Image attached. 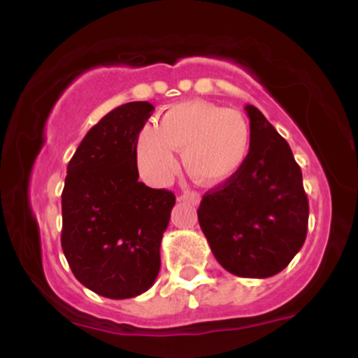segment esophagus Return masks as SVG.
I'll list each match as a JSON object with an SVG mask.
<instances>
[{"label":"esophagus","mask_w":358,"mask_h":358,"mask_svg":"<svg viewBox=\"0 0 358 358\" xmlns=\"http://www.w3.org/2000/svg\"><path fill=\"white\" fill-rule=\"evenodd\" d=\"M178 200H187V202H190L193 205H199L200 203V195L196 192H185L178 196Z\"/></svg>","instance_id":"obj_1"}]
</instances>
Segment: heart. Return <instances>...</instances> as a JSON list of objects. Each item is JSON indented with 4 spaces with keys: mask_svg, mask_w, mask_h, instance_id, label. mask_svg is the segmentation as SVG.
<instances>
[{
    "mask_svg": "<svg viewBox=\"0 0 358 358\" xmlns=\"http://www.w3.org/2000/svg\"><path fill=\"white\" fill-rule=\"evenodd\" d=\"M182 150L185 170L205 187L236 178L250 151V126L239 110L205 101L171 106L158 126L143 127L136 141V163L150 183L165 185L176 170L173 151Z\"/></svg>",
    "mask_w": 358,
    "mask_h": 358,
    "instance_id": "b5f03b06",
    "label": "heart"
}]
</instances>
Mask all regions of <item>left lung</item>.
<instances>
[{
    "mask_svg": "<svg viewBox=\"0 0 358 358\" xmlns=\"http://www.w3.org/2000/svg\"><path fill=\"white\" fill-rule=\"evenodd\" d=\"M250 151L241 173L203 195L196 213L213 256L241 278H269L291 262L308 232L301 168L286 139L248 104Z\"/></svg>",
    "mask_w": 358,
    "mask_h": 358,
    "instance_id": "8db88e82",
    "label": "left lung"
}]
</instances>
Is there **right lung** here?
Returning a JSON list of instances; mask_svg holds the SVG:
<instances>
[{"instance_id": "1", "label": "right lung", "mask_w": 358, "mask_h": 358, "mask_svg": "<svg viewBox=\"0 0 358 358\" xmlns=\"http://www.w3.org/2000/svg\"><path fill=\"white\" fill-rule=\"evenodd\" d=\"M155 108L110 110L82 139L62 192V249L76 276L110 299L134 298L159 273L163 232L175 195L138 182L136 141Z\"/></svg>"}]
</instances>
